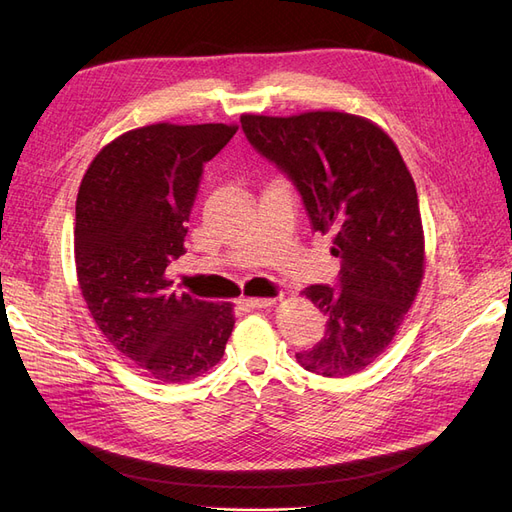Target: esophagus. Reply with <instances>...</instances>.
<instances>
[{
	"instance_id": "1",
	"label": "esophagus",
	"mask_w": 512,
	"mask_h": 512,
	"mask_svg": "<svg viewBox=\"0 0 512 512\" xmlns=\"http://www.w3.org/2000/svg\"><path fill=\"white\" fill-rule=\"evenodd\" d=\"M277 299H241L239 303L245 307V309H265V307H271Z\"/></svg>"
}]
</instances>
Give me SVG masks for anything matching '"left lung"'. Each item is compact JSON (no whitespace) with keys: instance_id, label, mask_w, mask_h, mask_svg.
<instances>
[{"instance_id":"1","label":"left lung","mask_w":512,"mask_h":512,"mask_svg":"<svg viewBox=\"0 0 512 512\" xmlns=\"http://www.w3.org/2000/svg\"><path fill=\"white\" fill-rule=\"evenodd\" d=\"M254 149L297 185L312 228L333 235L339 288L303 290L327 316V333L297 359L314 374H359L389 348L425 273L416 185L393 138L339 111L241 115Z\"/></svg>"}]
</instances>
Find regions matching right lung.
<instances>
[{"label":"right lung","instance_id":"obj_1","mask_svg":"<svg viewBox=\"0 0 512 512\" xmlns=\"http://www.w3.org/2000/svg\"><path fill=\"white\" fill-rule=\"evenodd\" d=\"M237 126L153 123L117 136L89 164L76 196V280L111 346L162 384L220 363L235 305L173 290L170 260L185 247L203 164Z\"/></svg>","mask_w":512,"mask_h":512}]
</instances>
